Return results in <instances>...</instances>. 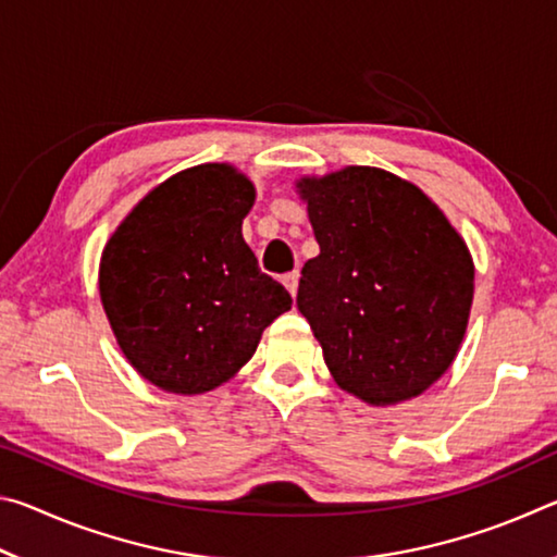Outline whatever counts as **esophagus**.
Listing matches in <instances>:
<instances>
[{"label": "esophagus", "instance_id": "34e87169", "mask_svg": "<svg viewBox=\"0 0 557 557\" xmlns=\"http://www.w3.org/2000/svg\"><path fill=\"white\" fill-rule=\"evenodd\" d=\"M282 285L289 289L292 297H297V287H299V272L292 270L287 275H282Z\"/></svg>", "mask_w": 557, "mask_h": 557}]
</instances>
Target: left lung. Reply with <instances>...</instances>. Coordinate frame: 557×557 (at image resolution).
I'll use <instances>...</instances> for the list:
<instances>
[{
    "label": "left lung",
    "mask_w": 557,
    "mask_h": 557,
    "mask_svg": "<svg viewBox=\"0 0 557 557\" xmlns=\"http://www.w3.org/2000/svg\"><path fill=\"white\" fill-rule=\"evenodd\" d=\"M319 256L297 307L336 385L385 408L418 398L457 358L474 260L430 196L375 166L297 178Z\"/></svg>",
    "instance_id": "obj_1"
}]
</instances>
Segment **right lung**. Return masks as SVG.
I'll list each match as a JSON object with an SVG mask.
<instances>
[{
  "label": "right lung",
  "mask_w": 557,
  "mask_h": 557,
  "mask_svg": "<svg viewBox=\"0 0 557 557\" xmlns=\"http://www.w3.org/2000/svg\"><path fill=\"white\" fill-rule=\"evenodd\" d=\"M256 186L233 164H199L154 186L110 235L100 301L145 381L201 395L231 381L292 307L243 240Z\"/></svg>",
  "instance_id": "right-lung-1"
}]
</instances>
